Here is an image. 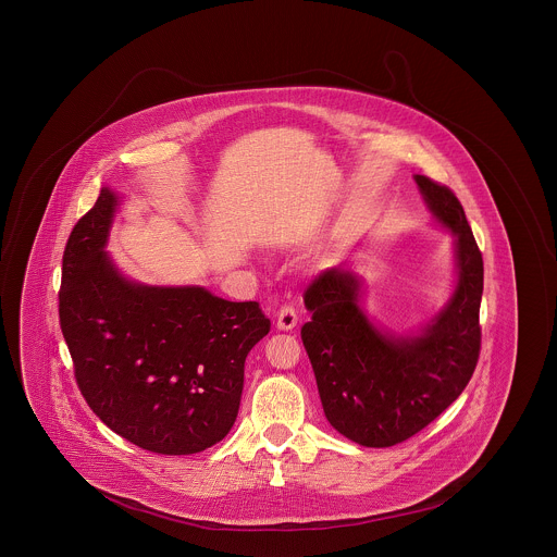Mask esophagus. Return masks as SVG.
Here are the masks:
<instances>
[{"instance_id": "obj_1", "label": "esophagus", "mask_w": 557, "mask_h": 557, "mask_svg": "<svg viewBox=\"0 0 557 557\" xmlns=\"http://www.w3.org/2000/svg\"><path fill=\"white\" fill-rule=\"evenodd\" d=\"M297 326V312L293 310L292 306H283L276 312V329L278 331H293Z\"/></svg>"}]
</instances>
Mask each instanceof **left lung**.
Here are the masks:
<instances>
[{
  "label": "left lung",
  "mask_w": 557,
  "mask_h": 557,
  "mask_svg": "<svg viewBox=\"0 0 557 557\" xmlns=\"http://www.w3.org/2000/svg\"><path fill=\"white\" fill-rule=\"evenodd\" d=\"M434 224L453 236L455 272L446 301L428 321L392 331L362 308L364 283L351 268H326L304 304L312 321L301 342L314 369L326 421L371 448L414 436L466 389L480 354L482 253L459 199L414 174Z\"/></svg>",
  "instance_id": "8db88e82"
}]
</instances>
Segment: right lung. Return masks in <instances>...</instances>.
Wrapping results in <instances>:
<instances>
[{
	"label": "right lung",
	"instance_id": "1",
	"mask_svg": "<svg viewBox=\"0 0 557 557\" xmlns=\"http://www.w3.org/2000/svg\"><path fill=\"white\" fill-rule=\"evenodd\" d=\"M123 197L102 186L62 258L60 326L89 409L121 438L193 455L235 425L245 358L268 335L258 301L201 285H147L109 253Z\"/></svg>",
	"mask_w": 557,
	"mask_h": 557
}]
</instances>
